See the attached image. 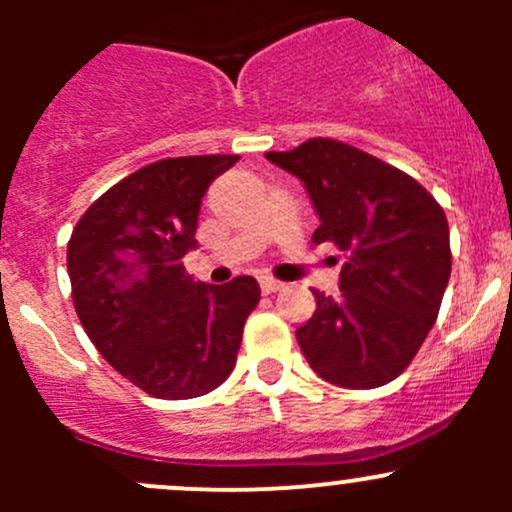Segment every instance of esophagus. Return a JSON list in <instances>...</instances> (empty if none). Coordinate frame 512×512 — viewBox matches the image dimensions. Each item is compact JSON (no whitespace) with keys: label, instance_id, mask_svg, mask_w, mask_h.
I'll list each match as a JSON object with an SVG mask.
<instances>
[{"label":"esophagus","instance_id":"1","mask_svg":"<svg viewBox=\"0 0 512 512\" xmlns=\"http://www.w3.org/2000/svg\"><path fill=\"white\" fill-rule=\"evenodd\" d=\"M285 287L280 280H275V277H260V289L265 294H272V292H280V289Z\"/></svg>","mask_w":512,"mask_h":512}]
</instances>
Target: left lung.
Instances as JSON below:
<instances>
[{"label": "left lung", "instance_id": "8db88e82", "mask_svg": "<svg viewBox=\"0 0 512 512\" xmlns=\"http://www.w3.org/2000/svg\"><path fill=\"white\" fill-rule=\"evenodd\" d=\"M297 175L319 227L312 242L347 255L337 299L314 289L317 309L297 342L329 384L376 389L411 364L431 332L451 277L448 220L411 175L332 138L265 153Z\"/></svg>", "mask_w": 512, "mask_h": 512}]
</instances>
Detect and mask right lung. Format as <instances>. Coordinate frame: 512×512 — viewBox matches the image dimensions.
Here are the masks:
<instances>
[{
    "mask_svg": "<svg viewBox=\"0 0 512 512\" xmlns=\"http://www.w3.org/2000/svg\"><path fill=\"white\" fill-rule=\"evenodd\" d=\"M240 156H185L143 165L81 215L66 267L71 297L103 359L156 399H195L230 376L242 327L260 302L255 277L195 282L200 203Z\"/></svg>",
    "mask_w": 512,
    "mask_h": 512,
    "instance_id": "1",
    "label": "right lung"
}]
</instances>
